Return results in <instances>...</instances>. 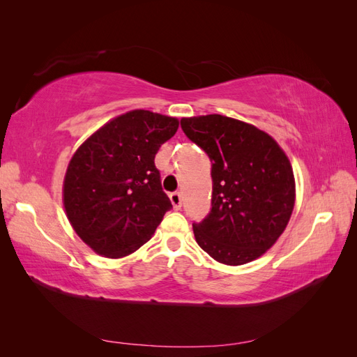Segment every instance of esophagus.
Listing matches in <instances>:
<instances>
[{
    "label": "esophagus",
    "instance_id": "34e87169",
    "mask_svg": "<svg viewBox=\"0 0 357 357\" xmlns=\"http://www.w3.org/2000/svg\"><path fill=\"white\" fill-rule=\"evenodd\" d=\"M169 199L172 202V205H174L176 210H180L181 208V193L180 192H171L169 193Z\"/></svg>",
    "mask_w": 357,
    "mask_h": 357
}]
</instances>
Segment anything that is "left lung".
<instances>
[{
    "mask_svg": "<svg viewBox=\"0 0 357 357\" xmlns=\"http://www.w3.org/2000/svg\"><path fill=\"white\" fill-rule=\"evenodd\" d=\"M183 132L211 160V210L193 234L225 265L262 256L283 234L295 205L290 162L273 137L235 119L185 117Z\"/></svg>",
    "mask_w": 357,
    "mask_h": 357,
    "instance_id": "obj_1",
    "label": "left lung"
}]
</instances>
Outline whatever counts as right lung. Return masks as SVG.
Masks as SVG:
<instances>
[{"mask_svg":"<svg viewBox=\"0 0 357 357\" xmlns=\"http://www.w3.org/2000/svg\"><path fill=\"white\" fill-rule=\"evenodd\" d=\"M177 128L174 117L132 110L100 128L71 158L63 207L74 231L98 255H131L172 208L155 156Z\"/></svg>","mask_w":357,"mask_h":357,"instance_id":"right-lung-1","label":"right lung"}]
</instances>
